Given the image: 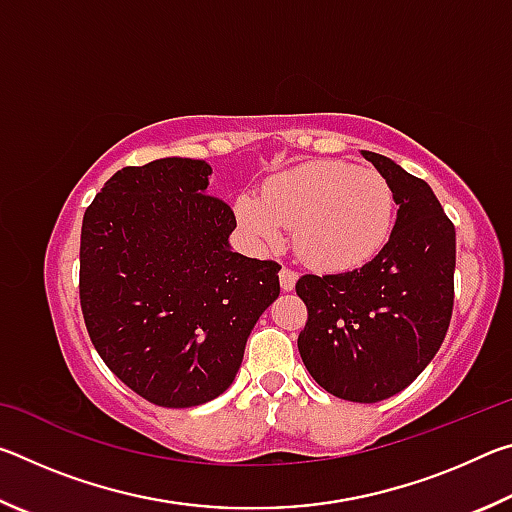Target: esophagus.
I'll return each mask as SVG.
<instances>
[{
    "label": "esophagus",
    "mask_w": 512,
    "mask_h": 512,
    "mask_svg": "<svg viewBox=\"0 0 512 512\" xmlns=\"http://www.w3.org/2000/svg\"><path fill=\"white\" fill-rule=\"evenodd\" d=\"M296 282H298V273L284 266L282 271H280V287H282V291H293V289H296Z\"/></svg>",
    "instance_id": "34e87169"
}]
</instances>
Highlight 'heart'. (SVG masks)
<instances>
[{
  "label": "heart",
  "instance_id": "heart-1",
  "mask_svg": "<svg viewBox=\"0 0 512 512\" xmlns=\"http://www.w3.org/2000/svg\"><path fill=\"white\" fill-rule=\"evenodd\" d=\"M235 212L257 246H280L287 228L309 266L348 273L372 262L388 244L395 196L377 171L318 160L268 178L259 198L239 196Z\"/></svg>",
  "mask_w": 512,
  "mask_h": 512
}]
</instances>
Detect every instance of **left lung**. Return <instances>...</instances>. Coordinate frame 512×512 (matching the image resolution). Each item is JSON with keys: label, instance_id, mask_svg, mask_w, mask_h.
Here are the masks:
<instances>
[{"label": "left lung", "instance_id": "left-lung-1", "mask_svg": "<svg viewBox=\"0 0 512 512\" xmlns=\"http://www.w3.org/2000/svg\"><path fill=\"white\" fill-rule=\"evenodd\" d=\"M388 180L397 219L384 250L357 271L302 275L309 318L298 350L327 393L372 404L404 391L445 341L454 307L456 230L424 180L361 151Z\"/></svg>", "mask_w": 512, "mask_h": 512}]
</instances>
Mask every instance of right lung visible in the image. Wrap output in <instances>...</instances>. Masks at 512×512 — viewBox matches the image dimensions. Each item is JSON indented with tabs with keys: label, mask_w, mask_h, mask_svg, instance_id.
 <instances>
[{
	"label": "right lung",
	"mask_w": 512,
	"mask_h": 512,
	"mask_svg": "<svg viewBox=\"0 0 512 512\" xmlns=\"http://www.w3.org/2000/svg\"><path fill=\"white\" fill-rule=\"evenodd\" d=\"M205 160L117 171L85 210L81 309L124 384L189 409L228 391L250 332L280 296V266L232 253L235 214L207 194Z\"/></svg>",
	"instance_id": "1"
}]
</instances>
